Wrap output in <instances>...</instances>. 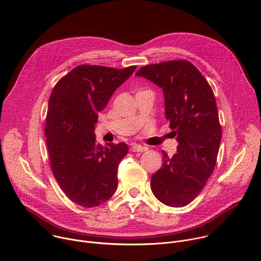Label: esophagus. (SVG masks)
Here are the masks:
<instances>
[{
	"label": "esophagus",
	"instance_id": "34e87169",
	"mask_svg": "<svg viewBox=\"0 0 261 261\" xmlns=\"http://www.w3.org/2000/svg\"><path fill=\"white\" fill-rule=\"evenodd\" d=\"M146 150H147L146 146H143L140 144H132V146H131L132 152H145Z\"/></svg>",
	"mask_w": 261,
	"mask_h": 261
}]
</instances>
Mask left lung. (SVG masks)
I'll use <instances>...</instances> for the list:
<instances>
[{
	"mask_svg": "<svg viewBox=\"0 0 261 261\" xmlns=\"http://www.w3.org/2000/svg\"><path fill=\"white\" fill-rule=\"evenodd\" d=\"M135 75L163 90L165 117L178 142L171 158L162 152V167L152 175V192L165 205L185 206L204 188L217 161L222 131L213 90L187 60L143 66Z\"/></svg>",
	"mask_w": 261,
	"mask_h": 261,
	"instance_id": "left-lung-1",
	"label": "left lung"
}]
</instances>
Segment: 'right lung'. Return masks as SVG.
I'll use <instances>...</instances> for the list:
<instances>
[{"mask_svg":"<svg viewBox=\"0 0 261 261\" xmlns=\"http://www.w3.org/2000/svg\"><path fill=\"white\" fill-rule=\"evenodd\" d=\"M135 69L81 65L57 83L49 97L44 133L51 170L67 197L84 207L105 202L117 190L128 146L104 147L94 130L99 111Z\"/></svg>","mask_w":261,"mask_h":261,"instance_id":"1","label":"right lung"}]
</instances>
